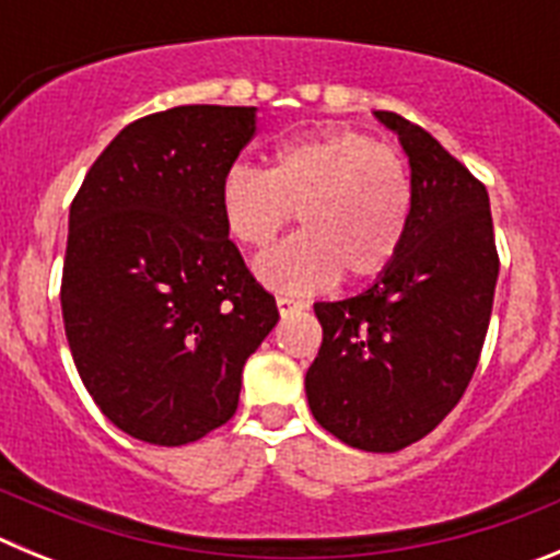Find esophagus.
I'll use <instances>...</instances> for the list:
<instances>
[{
	"instance_id": "34e87169",
	"label": "esophagus",
	"mask_w": 560,
	"mask_h": 560,
	"mask_svg": "<svg viewBox=\"0 0 560 560\" xmlns=\"http://www.w3.org/2000/svg\"><path fill=\"white\" fill-rule=\"evenodd\" d=\"M277 308H280V314H291V311L308 308V303H305V300H296V296L280 294L277 296Z\"/></svg>"
}]
</instances>
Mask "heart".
Wrapping results in <instances>:
<instances>
[{
	"label": "heart",
	"instance_id": "b5f03b06",
	"mask_svg": "<svg viewBox=\"0 0 560 560\" xmlns=\"http://www.w3.org/2000/svg\"><path fill=\"white\" fill-rule=\"evenodd\" d=\"M219 212L232 241L264 249L294 219L303 232L255 260L269 289L308 294L339 275L368 280L407 241L412 179L395 148L330 126L271 151L266 171L235 162L221 173Z\"/></svg>",
	"mask_w": 560,
	"mask_h": 560
}]
</instances>
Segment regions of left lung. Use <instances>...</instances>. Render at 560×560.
I'll use <instances>...</instances> for the list:
<instances>
[{"label":"left lung","mask_w":560,"mask_h":560,"mask_svg":"<svg viewBox=\"0 0 560 560\" xmlns=\"http://www.w3.org/2000/svg\"><path fill=\"white\" fill-rule=\"evenodd\" d=\"M412 171V219L370 289L316 303L323 348L305 373L316 423L361 452H400L463 398L491 323L499 255L488 190L415 122L375 112Z\"/></svg>","instance_id":"obj_1"}]
</instances>
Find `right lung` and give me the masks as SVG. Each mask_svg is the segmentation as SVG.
Returning <instances> with one entry per match:
<instances>
[{"label": "right lung", "mask_w": 560, "mask_h": 560, "mask_svg": "<svg viewBox=\"0 0 560 560\" xmlns=\"http://www.w3.org/2000/svg\"><path fill=\"white\" fill-rule=\"evenodd\" d=\"M255 106H176L122 128L69 207L61 311L83 387L114 427L185 446L235 415L280 314L230 241L221 173Z\"/></svg>", "instance_id": "add662e5"}]
</instances>
